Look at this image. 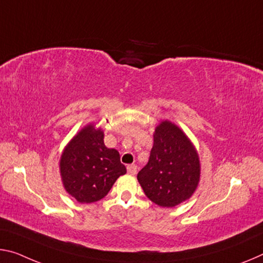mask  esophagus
I'll return each mask as SVG.
<instances>
[{
    "mask_svg": "<svg viewBox=\"0 0 263 263\" xmlns=\"http://www.w3.org/2000/svg\"><path fill=\"white\" fill-rule=\"evenodd\" d=\"M127 173L130 174H136L137 173V166L135 164L127 165Z\"/></svg>",
    "mask_w": 263,
    "mask_h": 263,
    "instance_id": "esophagus-1",
    "label": "esophagus"
}]
</instances>
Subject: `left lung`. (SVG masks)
Listing matches in <instances>:
<instances>
[{
  "instance_id": "obj_1",
  "label": "left lung",
  "mask_w": 263,
  "mask_h": 263,
  "mask_svg": "<svg viewBox=\"0 0 263 263\" xmlns=\"http://www.w3.org/2000/svg\"><path fill=\"white\" fill-rule=\"evenodd\" d=\"M154 143L138 181L146 197L161 207H174L193 194L200 178L199 157L180 128L162 122L154 131Z\"/></svg>"
}]
</instances>
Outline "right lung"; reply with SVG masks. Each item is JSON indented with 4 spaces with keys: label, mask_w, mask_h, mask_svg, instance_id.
<instances>
[{
    "label": "right lung",
    "mask_w": 263,
    "mask_h": 263,
    "mask_svg": "<svg viewBox=\"0 0 263 263\" xmlns=\"http://www.w3.org/2000/svg\"><path fill=\"white\" fill-rule=\"evenodd\" d=\"M61 176L66 192L81 203H91L109 193L126 173L119 152L104 145V133L89 125L70 141L61 158Z\"/></svg>",
    "instance_id": "obj_1"
}]
</instances>
